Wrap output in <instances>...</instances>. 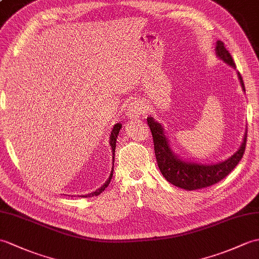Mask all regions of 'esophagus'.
<instances>
[{"instance_id":"1","label":"esophagus","mask_w":259,"mask_h":259,"mask_svg":"<svg viewBox=\"0 0 259 259\" xmlns=\"http://www.w3.org/2000/svg\"><path fill=\"white\" fill-rule=\"evenodd\" d=\"M143 115L144 110L140 102H131V104H129L127 111V117L129 119H137Z\"/></svg>"}]
</instances>
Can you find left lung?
<instances>
[{
    "label": "left lung",
    "instance_id": "1",
    "mask_svg": "<svg viewBox=\"0 0 259 259\" xmlns=\"http://www.w3.org/2000/svg\"><path fill=\"white\" fill-rule=\"evenodd\" d=\"M216 57L223 61L232 68L236 69L235 63H234L231 54L225 48L223 41L218 40L215 46ZM237 76L242 86L243 92L245 93V86L243 78L237 71ZM150 130L152 132L153 143H154V153L157 158L158 166L167 182L181 188L186 191L198 190L206 186L213 185L221 181L228 176L238 162L242 160L245 152L246 139H247V129L245 131L243 142L237 151L232 154L230 158L224 161L216 162V163H198V162L188 161L173 151L169 138L166 137L165 130L160 122L154 120L152 117L147 118Z\"/></svg>",
    "mask_w": 259,
    "mask_h": 259
}]
</instances>
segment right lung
Returning a JSON list of instances; mask_svg holds the SVG:
<instances>
[{
  "instance_id": "1",
  "label": "right lung",
  "mask_w": 259,
  "mask_h": 259,
  "mask_svg": "<svg viewBox=\"0 0 259 259\" xmlns=\"http://www.w3.org/2000/svg\"><path fill=\"white\" fill-rule=\"evenodd\" d=\"M121 127H122L121 123H116L115 125H113V128H112V130H111V132H110L109 144H110V147H111V152H112V164H113V162H115V150H116L117 138H118V136H119V131H120V129H121ZM112 174H113V166H112V169H111L109 178H108L107 181H106L104 184H102L99 189H97L95 192H92V193L86 194V195H80V196H81V197H90V196H97V195H99V194L101 193V192L105 191V189L107 188V186L109 185L110 180H111V178H112Z\"/></svg>"
}]
</instances>
